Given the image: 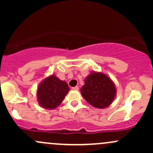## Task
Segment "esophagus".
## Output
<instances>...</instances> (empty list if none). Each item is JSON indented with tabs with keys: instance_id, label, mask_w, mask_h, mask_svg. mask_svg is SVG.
<instances>
[{
	"instance_id": "esophagus-1",
	"label": "esophagus",
	"mask_w": 153,
	"mask_h": 153,
	"mask_svg": "<svg viewBox=\"0 0 153 153\" xmlns=\"http://www.w3.org/2000/svg\"><path fill=\"white\" fill-rule=\"evenodd\" d=\"M72 90L78 91V86H75V87H72Z\"/></svg>"
}]
</instances>
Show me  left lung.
Here are the masks:
<instances>
[{
  "mask_svg": "<svg viewBox=\"0 0 153 153\" xmlns=\"http://www.w3.org/2000/svg\"><path fill=\"white\" fill-rule=\"evenodd\" d=\"M81 93L84 99L94 107H108L116 96L113 81L102 72H92L84 80Z\"/></svg>",
  "mask_w": 153,
  "mask_h": 153,
  "instance_id": "1",
  "label": "left lung"
}]
</instances>
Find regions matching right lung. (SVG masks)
Returning <instances> with one entry per match:
<instances>
[{
  "label": "right lung",
  "mask_w": 153,
  "mask_h": 153,
  "mask_svg": "<svg viewBox=\"0 0 153 153\" xmlns=\"http://www.w3.org/2000/svg\"><path fill=\"white\" fill-rule=\"evenodd\" d=\"M69 91L67 82L52 75L40 83L37 89V100L41 107L53 109L62 103Z\"/></svg>",
  "instance_id": "obj_1"
}]
</instances>
